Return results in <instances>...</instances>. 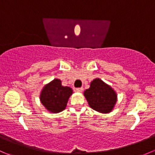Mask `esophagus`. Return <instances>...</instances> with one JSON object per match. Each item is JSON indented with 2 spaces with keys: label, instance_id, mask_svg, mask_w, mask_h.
I'll return each instance as SVG.
<instances>
[{
  "label": "esophagus",
  "instance_id": "34e87169",
  "mask_svg": "<svg viewBox=\"0 0 155 155\" xmlns=\"http://www.w3.org/2000/svg\"><path fill=\"white\" fill-rule=\"evenodd\" d=\"M76 91L78 92V93H82L83 91V87H78V88H76Z\"/></svg>",
  "mask_w": 155,
  "mask_h": 155
}]
</instances>
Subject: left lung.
<instances>
[{
  "label": "left lung",
  "instance_id": "obj_1",
  "mask_svg": "<svg viewBox=\"0 0 155 155\" xmlns=\"http://www.w3.org/2000/svg\"><path fill=\"white\" fill-rule=\"evenodd\" d=\"M88 105L101 113H109L113 110L118 95L113 88L99 78L90 83V87L84 91Z\"/></svg>",
  "mask_w": 155,
  "mask_h": 155
}]
</instances>
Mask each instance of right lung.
I'll return each mask as SVG.
<instances>
[{
  "mask_svg": "<svg viewBox=\"0 0 155 155\" xmlns=\"http://www.w3.org/2000/svg\"><path fill=\"white\" fill-rule=\"evenodd\" d=\"M73 93L71 87L63 86L60 79H54L43 87L40 101L48 112L58 113L66 109L69 98Z\"/></svg>",
  "mask_w": 155,
  "mask_h": 155,
  "instance_id": "obj_1",
  "label": "right lung"
}]
</instances>
